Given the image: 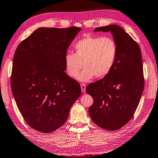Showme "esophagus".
Listing matches in <instances>:
<instances>
[{"label":"esophagus","mask_w":158,"mask_h":158,"mask_svg":"<svg viewBox=\"0 0 158 158\" xmlns=\"http://www.w3.org/2000/svg\"><path fill=\"white\" fill-rule=\"evenodd\" d=\"M80 87H81V90L82 92H85L86 91V85L85 84L80 85Z\"/></svg>","instance_id":"1"}]
</instances>
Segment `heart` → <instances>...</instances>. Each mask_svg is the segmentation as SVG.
Listing matches in <instances>:
<instances>
[{"instance_id": "heart-1", "label": "heart", "mask_w": 158, "mask_h": 158, "mask_svg": "<svg viewBox=\"0 0 158 158\" xmlns=\"http://www.w3.org/2000/svg\"><path fill=\"white\" fill-rule=\"evenodd\" d=\"M75 53L65 55L64 64L68 75L80 81L87 82L94 76L103 78L114 68L118 53L117 42L111 37L89 35L74 44Z\"/></svg>"}]
</instances>
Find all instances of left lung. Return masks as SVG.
I'll return each mask as SVG.
<instances>
[{
  "instance_id": "obj_1",
  "label": "left lung",
  "mask_w": 158,
  "mask_h": 158,
  "mask_svg": "<svg viewBox=\"0 0 158 158\" xmlns=\"http://www.w3.org/2000/svg\"><path fill=\"white\" fill-rule=\"evenodd\" d=\"M94 31H111L118 46L117 60L108 76L89 84L93 97L89 109L91 120L104 129H120L134 115L144 90V78L140 48L120 27H96Z\"/></svg>"
}]
</instances>
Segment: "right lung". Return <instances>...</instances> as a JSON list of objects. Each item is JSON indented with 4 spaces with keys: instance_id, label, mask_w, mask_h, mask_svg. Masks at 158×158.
I'll return each instance as SVG.
<instances>
[{
    "instance_id": "1",
    "label": "right lung",
    "mask_w": 158,
    "mask_h": 158,
    "mask_svg": "<svg viewBox=\"0 0 158 158\" xmlns=\"http://www.w3.org/2000/svg\"><path fill=\"white\" fill-rule=\"evenodd\" d=\"M80 30L41 27L17 47L11 92L24 120L35 131L49 133L60 128L81 95L78 82L64 72L67 48Z\"/></svg>"
}]
</instances>
